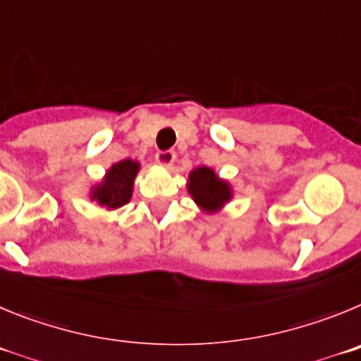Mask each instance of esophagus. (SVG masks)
I'll list each match as a JSON object with an SVG mask.
<instances>
[{
  "instance_id": "34e87169",
  "label": "esophagus",
  "mask_w": 361,
  "mask_h": 361,
  "mask_svg": "<svg viewBox=\"0 0 361 361\" xmlns=\"http://www.w3.org/2000/svg\"><path fill=\"white\" fill-rule=\"evenodd\" d=\"M174 160H176V152L174 151H158L157 152V161L161 164L164 167H173Z\"/></svg>"
}]
</instances>
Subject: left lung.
I'll list each match as a JSON object with an SVG mask.
<instances>
[{"mask_svg": "<svg viewBox=\"0 0 361 361\" xmlns=\"http://www.w3.org/2000/svg\"><path fill=\"white\" fill-rule=\"evenodd\" d=\"M187 190L197 207L207 214L217 212L232 200V187L228 181L221 180L210 167L194 169L188 174Z\"/></svg>", "mask_w": 361, "mask_h": 361, "instance_id": "obj_1", "label": "left lung"}]
</instances>
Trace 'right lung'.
<instances>
[{"label": "right lung", "instance_id": "1", "mask_svg": "<svg viewBox=\"0 0 361 361\" xmlns=\"http://www.w3.org/2000/svg\"><path fill=\"white\" fill-rule=\"evenodd\" d=\"M140 171V164L135 160H122L111 165L104 180L92 188V201H97L100 207L109 210L120 209L129 203L133 196L135 178Z\"/></svg>", "mask_w": 361, "mask_h": 361}]
</instances>
